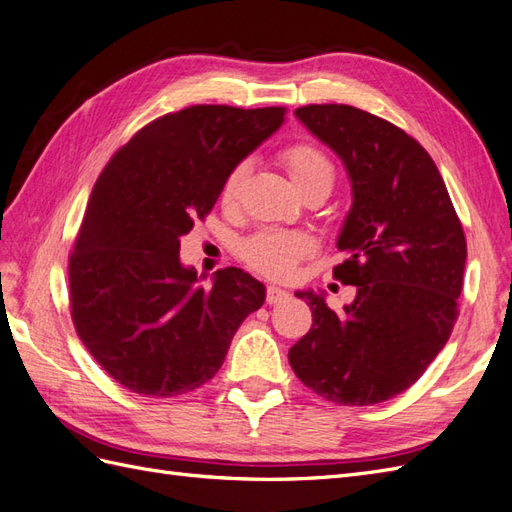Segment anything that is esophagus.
<instances>
[{"label": "esophagus", "mask_w": 512, "mask_h": 512, "mask_svg": "<svg viewBox=\"0 0 512 512\" xmlns=\"http://www.w3.org/2000/svg\"><path fill=\"white\" fill-rule=\"evenodd\" d=\"M290 298V292L283 290L279 285H268V292H266V303L268 305H277L283 303V300Z\"/></svg>", "instance_id": "esophagus-1"}]
</instances>
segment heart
<instances>
[{
    "instance_id": "b5f03b06",
    "label": "heart",
    "mask_w": 512,
    "mask_h": 512,
    "mask_svg": "<svg viewBox=\"0 0 512 512\" xmlns=\"http://www.w3.org/2000/svg\"><path fill=\"white\" fill-rule=\"evenodd\" d=\"M281 160L290 173L294 186L303 192L311 186H333L335 170L329 157L318 147L307 142H296L281 151ZM248 175V162L235 164L222 181L220 201L222 205H233L238 201L244 179ZM313 251L311 235L303 231L287 229H264L255 233L244 246V259L248 266L268 274V277H290L296 261Z\"/></svg>"
}]
</instances>
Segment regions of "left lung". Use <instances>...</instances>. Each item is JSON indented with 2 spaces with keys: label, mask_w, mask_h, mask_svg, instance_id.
<instances>
[{
  "label": "left lung",
  "mask_w": 512,
  "mask_h": 512,
  "mask_svg": "<svg viewBox=\"0 0 512 512\" xmlns=\"http://www.w3.org/2000/svg\"><path fill=\"white\" fill-rule=\"evenodd\" d=\"M294 114L346 168L352 205L335 242L346 259L333 274L357 296L335 313L324 292L298 290L313 324L287 357L326 400L385 402L426 372L454 329L463 227L432 157L402 129L337 103Z\"/></svg>",
  "instance_id": "left-lung-1"
}]
</instances>
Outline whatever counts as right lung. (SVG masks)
I'll return each instance as SVG.
<instances>
[{
	"label": "right lung",
	"instance_id": "right-lung-1",
	"mask_svg": "<svg viewBox=\"0 0 512 512\" xmlns=\"http://www.w3.org/2000/svg\"><path fill=\"white\" fill-rule=\"evenodd\" d=\"M283 123V108L192 106L142 127L103 168L69 259L71 316L125 389L170 398L205 385L264 305L266 285L240 268L216 270L205 290L179 246Z\"/></svg>",
	"mask_w": 512,
	"mask_h": 512
}]
</instances>
